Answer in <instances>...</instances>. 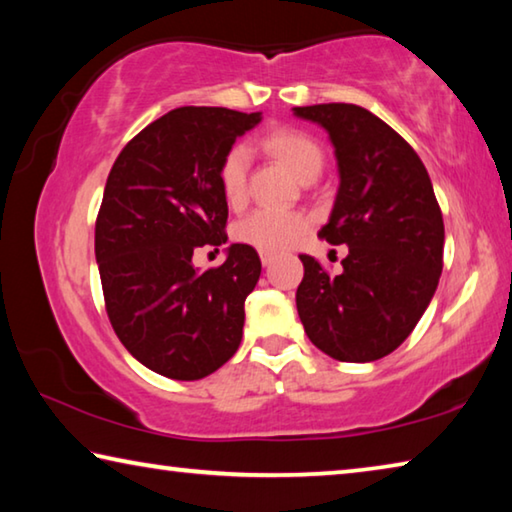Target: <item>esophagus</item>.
<instances>
[{
    "label": "esophagus",
    "instance_id": "esophagus-1",
    "mask_svg": "<svg viewBox=\"0 0 512 512\" xmlns=\"http://www.w3.org/2000/svg\"><path fill=\"white\" fill-rule=\"evenodd\" d=\"M273 259H275V257H273L271 253H262V264H264V266H271Z\"/></svg>",
    "mask_w": 512,
    "mask_h": 512
}]
</instances>
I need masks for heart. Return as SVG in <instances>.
<instances>
[{"mask_svg": "<svg viewBox=\"0 0 512 512\" xmlns=\"http://www.w3.org/2000/svg\"><path fill=\"white\" fill-rule=\"evenodd\" d=\"M264 151L287 169L293 178L305 180L323 169V151L318 142L296 128H275L262 140ZM248 153L235 146L219 164V187L230 207L244 205L248 185ZM307 219L291 210H257L235 225V237L241 244L253 246L259 253H280L291 248L305 235Z\"/></svg>", "mask_w": 512, "mask_h": 512, "instance_id": "heart-1", "label": "heart"}]
</instances>
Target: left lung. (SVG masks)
Here are the masks:
<instances>
[{
  "mask_svg": "<svg viewBox=\"0 0 512 512\" xmlns=\"http://www.w3.org/2000/svg\"><path fill=\"white\" fill-rule=\"evenodd\" d=\"M293 115L325 128L334 146L339 192L318 237L348 246L339 275L300 255L298 316L332 359L377 361L400 348L436 293L443 214L418 153L370 110L318 103Z\"/></svg>",
  "mask_w": 512,
  "mask_h": 512,
  "instance_id": "1",
  "label": "left lung"
}]
</instances>
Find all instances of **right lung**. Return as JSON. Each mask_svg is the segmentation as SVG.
Listing matches in <instances>:
<instances>
[{
	"label": "right lung",
	"mask_w": 512,
	"mask_h": 512,
	"mask_svg": "<svg viewBox=\"0 0 512 512\" xmlns=\"http://www.w3.org/2000/svg\"><path fill=\"white\" fill-rule=\"evenodd\" d=\"M259 121L262 112L176 108L137 133L110 169L94 228L106 311L124 348L162 377L203 379L241 343L244 302L262 273L257 250L230 244L210 271L192 257L228 241L219 164Z\"/></svg>",
	"instance_id": "add662e5"
}]
</instances>
